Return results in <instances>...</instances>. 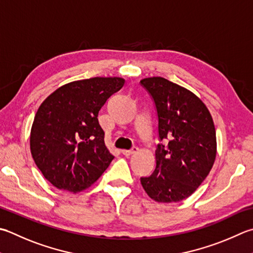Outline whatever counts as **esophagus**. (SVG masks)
<instances>
[{
    "label": "esophagus",
    "instance_id": "34e87169",
    "mask_svg": "<svg viewBox=\"0 0 253 253\" xmlns=\"http://www.w3.org/2000/svg\"><path fill=\"white\" fill-rule=\"evenodd\" d=\"M137 151H138V148L136 146H133L129 150H123V155L126 157H129V156L133 155V153H136Z\"/></svg>",
    "mask_w": 253,
    "mask_h": 253
}]
</instances>
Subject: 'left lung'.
Masks as SVG:
<instances>
[{
    "mask_svg": "<svg viewBox=\"0 0 253 253\" xmlns=\"http://www.w3.org/2000/svg\"><path fill=\"white\" fill-rule=\"evenodd\" d=\"M155 103L159 141L156 169L140 177L143 190L161 203L180 202L196 191L216 158V131L210 111L195 94L165 78L140 81Z\"/></svg>",
    "mask_w": 253,
    "mask_h": 253,
    "instance_id": "obj_1",
    "label": "left lung"
}]
</instances>
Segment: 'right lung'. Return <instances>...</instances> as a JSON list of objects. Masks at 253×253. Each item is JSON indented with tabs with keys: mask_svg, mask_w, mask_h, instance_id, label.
<instances>
[{
	"mask_svg": "<svg viewBox=\"0 0 253 253\" xmlns=\"http://www.w3.org/2000/svg\"><path fill=\"white\" fill-rule=\"evenodd\" d=\"M122 78L74 81L50 94L35 115L31 131L33 159L59 190L80 192L93 184L114 156L105 146L98 112L123 87Z\"/></svg>",
	"mask_w": 253,
	"mask_h": 253,
	"instance_id": "1",
	"label": "right lung"
}]
</instances>
